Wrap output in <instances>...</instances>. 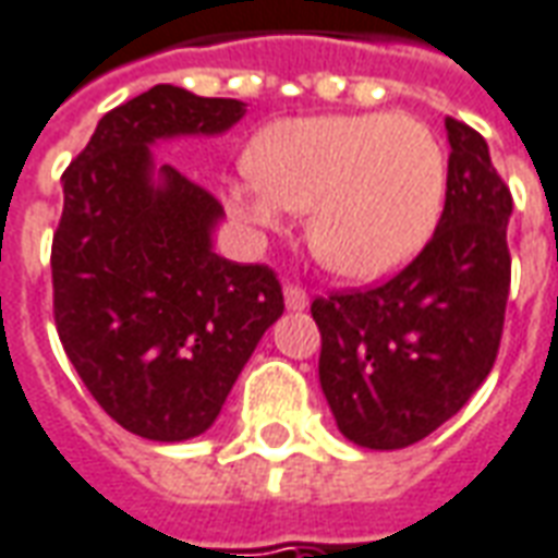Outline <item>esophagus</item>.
<instances>
[{
  "label": "esophagus",
  "mask_w": 558,
  "mask_h": 558,
  "mask_svg": "<svg viewBox=\"0 0 558 558\" xmlns=\"http://www.w3.org/2000/svg\"><path fill=\"white\" fill-rule=\"evenodd\" d=\"M284 308L288 312H303V308H308V294L300 284H284Z\"/></svg>",
  "instance_id": "1"
}]
</instances>
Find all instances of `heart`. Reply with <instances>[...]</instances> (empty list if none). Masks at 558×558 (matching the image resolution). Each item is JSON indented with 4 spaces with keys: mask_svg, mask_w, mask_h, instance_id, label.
Returning <instances> with one entry per match:
<instances>
[{
    "mask_svg": "<svg viewBox=\"0 0 558 558\" xmlns=\"http://www.w3.org/2000/svg\"><path fill=\"white\" fill-rule=\"evenodd\" d=\"M446 195V150L413 116L284 118L250 145V172L229 184L231 214L279 229L308 210L306 234L329 270L380 279L428 243Z\"/></svg>",
    "mask_w": 558,
    "mask_h": 558,
    "instance_id": "1",
    "label": "heart"
}]
</instances>
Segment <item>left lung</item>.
I'll return each mask as SVG.
<instances>
[{"label":"left lung","mask_w":558,"mask_h":558,"mask_svg":"<svg viewBox=\"0 0 558 558\" xmlns=\"http://www.w3.org/2000/svg\"><path fill=\"white\" fill-rule=\"evenodd\" d=\"M449 178L434 238L380 288L318 296L320 389L363 449H404L449 422L494 368L506 320L511 193L487 142L446 118Z\"/></svg>","instance_id":"1"}]
</instances>
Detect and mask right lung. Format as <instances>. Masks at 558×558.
<instances>
[{"label": "right lung", "mask_w": 558, "mask_h": 558, "mask_svg": "<svg viewBox=\"0 0 558 558\" xmlns=\"http://www.w3.org/2000/svg\"><path fill=\"white\" fill-rule=\"evenodd\" d=\"M243 116V100L154 85L100 118L62 174L59 339L97 404L145 440L205 434L284 312L270 267L214 252L222 205L150 150L219 136Z\"/></svg>", "instance_id": "1"}]
</instances>
